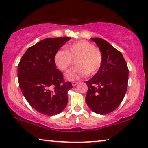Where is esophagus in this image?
<instances>
[{
    "label": "esophagus",
    "mask_w": 148,
    "mask_h": 148,
    "mask_svg": "<svg viewBox=\"0 0 148 148\" xmlns=\"http://www.w3.org/2000/svg\"><path fill=\"white\" fill-rule=\"evenodd\" d=\"M78 84V82H72V86H76L77 85V84Z\"/></svg>",
    "instance_id": "34e87169"
}]
</instances>
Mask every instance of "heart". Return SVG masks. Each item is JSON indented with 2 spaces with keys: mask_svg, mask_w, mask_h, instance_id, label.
Here are the masks:
<instances>
[{
  "mask_svg": "<svg viewBox=\"0 0 148 148\" xmlns=\"http://www.w3.org/2000/svg\"><path fill=\"white\" fill-rule=\"evenodd\" d=\"M76 60L75 68L66 73L69 80H80L88 74L93 75L101 68L103 56L99 49L87 41L81 40L66 47V51L59 50L54 56L56 66L61 71H66Z\"/></svg>",
  "mask_w": 148,
  "mask_h": 148,
  "instance_id": "1",
  "label": "heart"
}]
</instances>
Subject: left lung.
Listing matches in <instances>:
<instances>
[{
	"mask_svg": "<svg viewBox=\"0 0 148 148\" xmlns=\"http://www.w3.org/2000/svg\"><path fill=\"white\" fill-rule=\"evenodd\" d=\"M103 56L101 68L86 81L88 86L85 101L95 113L107 114L121 103L128 86L129 69L123 55L109 42L100 38H92Z\"/></svg>",
	"mask_w": 148,
	"mask_h": 148,
	"instance_id": "8db88e82",
	"label": "left lung"
}]
</instances>
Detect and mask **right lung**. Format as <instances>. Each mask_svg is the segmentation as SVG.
<instances>
[{
  "mask_svg": "<svg viewBox=\"0 0 148 148\" xmlns=\"http://www.w3.org/2000/svg\"><path fill=\"white\" fill-rule=\"evenodd\" d=\"M70 37L48 38L27 49L17 68L19 85L25 99L39 113L60 114L68 103V91L72 88L57 69L54 56Z\"/></svg>",
  "mask_w": 148,
  "mask_h": 148,
  "instance_id": "1",
  "label": "right lung"
}]
</instances>
